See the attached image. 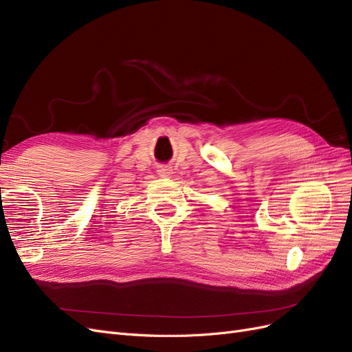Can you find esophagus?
I'll list each match as a JSON object with an SVG mask.
<instances>
[{"instance_id": "esophagus-1", "label": "esophagus", "mask_w": 352, "mask_h": 352, "mask_svg": "<svg viewBox=\"0 0 352 352\" xmlns=\"http://www.w3.org/2000/svg\"><path fill=\"white\" fill-rule=\"evenodd\" d=\"M158 175L163 176V177H167V176L172 175V168L167 167V166H162L158 168Z\"/></svg>"}]
</instances>
